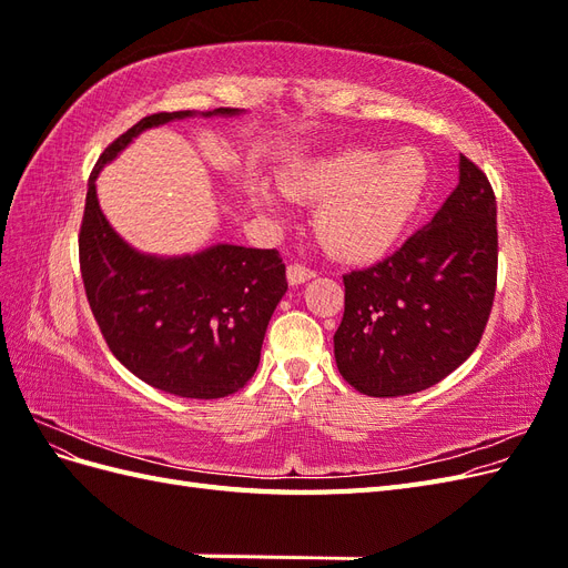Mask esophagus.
Returning <instances> with one entry per match:
<instances>
[{
  "instance_id": "34e87169",
  "label": "esophagus",
  "mask_w": 568,
  "mask_h": 568,
  "mask_svg": "<svg viewBox=\"0 0 568 568\" xmlns=\"http://www.w3.org/2000/svg\"><path fill=\"white\" fill-rule=\"evenodd\" d=\"M286 277H288V284L298 286V284L307 282V280H313V277H315V270L305 267V265H301V263H294V265H288Z\"/></svg>"
}]
</instances>
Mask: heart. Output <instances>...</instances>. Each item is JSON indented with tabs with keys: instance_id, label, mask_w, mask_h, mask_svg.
Returning <instances> with one entry per match:
<instances>
[{
	"instance_id": "heart-1",
	"label": "heart",
	"mask_w": 568,
	"mask_h": 568,
	"mask_svg": "<svg viewBox=\"0 0 568 568\" xmlns=\"http://www.w3.org/2000/svg\"><path fill=\"white\" fill-rule=\"evenodd\" d=\"M432 186V168L415 146H355L313 161L286 182L296 199L320 203L315 232L343 261H372L386 253L419 213ZM257 203L277 209L261 189Z\"/></svg>"
}]
</instances>
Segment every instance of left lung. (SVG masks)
<instances>
[{"label":"left lung","instance_id":"1","mask_svg":"<svg viewBox=\"0 0 568 568\" xmlns=\"http://www.w3.org/2000/svg\"><path fill=\"white\" fill-rule=\"evenodd\" d=\"M334 334L343 379L374 398L417 393L455 372L480 343L497 286L495 192L459 156V184L434 220L365 270L343 274Z\"/></svg>","mask_w":568,"mask_h":568}]
</instances>
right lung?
<instances>
[{"mask_svg": "<svg viewBox=\"0 0 568 568\" xmlns=\"http://www.w3.org/2000/svg\"><path fill=\"white\" fill-rule=\"evenodd\" d=\"M186 115H146L104 149L88 182L78 248L84 294L111 353L153 388L211 400L242 390L261 363L267 322L288 286L280 251L220 244L175 261L142 255L111 230L94 186L132 136Z\"/></svg>", "mask_w": 568, "mask_h": 568, "instance_id": "add662e5", "label": "right lung"}]
</instances>
